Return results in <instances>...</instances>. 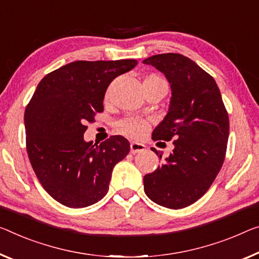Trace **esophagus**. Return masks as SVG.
Instances as JSON below:
<instances>
[{"instance_id":"34e87169","label":"esophagus","mask_w":259,"mask_h":259,"mask_svg":"<svg viewBox=\"0 0 259 259\" xmlns=\"http://www.w3.org/2000/svg\"><path fill=\"white\" fill-rule=\"evenodd\" d=\"M146 149V146L140 142H131V153L137 154V153H142L143 150Z\"/></svg>"}]
</instances>
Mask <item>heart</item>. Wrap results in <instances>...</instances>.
Returning <instances> with one entry per match:
<instances>
[{
  "label": "heart",
  "instance_id": "heart-1",
  "mask_svg": "<svg viewBox=\"0 0 259 259\" xmlns=\"http://www.w3.org/2000/svg\"><path fill=\"white\" fill-rule=\"evenodd\" d=\"M145 81H153L158 82L163 81V79L157 76V75H150V76L146 77ZM118 131L119 133L126 135L130 138H140L148 131L150 126V121L147 119H140V118H125L118 122Z\"/></svg>",
  "mask_w": 259,
  "mask_h": 259
}]
</instances>
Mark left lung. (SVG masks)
<instances>
[{"label":"left lung","mask_w":259,"mask_h":259,"mask_svg":"<svg viewBox=\"0 0 259 259\" xmlns=\"http://www.w3.org/2000/svg\"><path fill=\"white\" fill-rule=\"evenodd\" d=\"M170 83L169 111L153 132V140H174L169 157L143 177L150 200L166 208H184L207 192L224 164L229 118L220 90L208 73L178 53L145 59ZM154 153L162 154L152 148Z\"/></svg>","instance_id":"1"}]
</instances>
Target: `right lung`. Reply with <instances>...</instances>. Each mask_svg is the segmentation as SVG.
I'll return each mask as SVG.
<instances>
[{
  "instance_id": "add662e5",
  "label": "right lung",
  "mask_w": 259,
  "mask_h": 259,
  "mask_svg": "<svg viewBox=\"0 0 259 259\" xmlns=\"http://www.w3.org/2000/svg\"><path fill=\"white\" fill-rule=\"evenodd\" d=\"M137 65L131 59L70 62L47 74L26 106L31 165L46 192L67 207H87L105 197L114 165L130 152L121 135L94 145L83 134L104 110L110 83Z\"/></svg>"
}]
</instances>
